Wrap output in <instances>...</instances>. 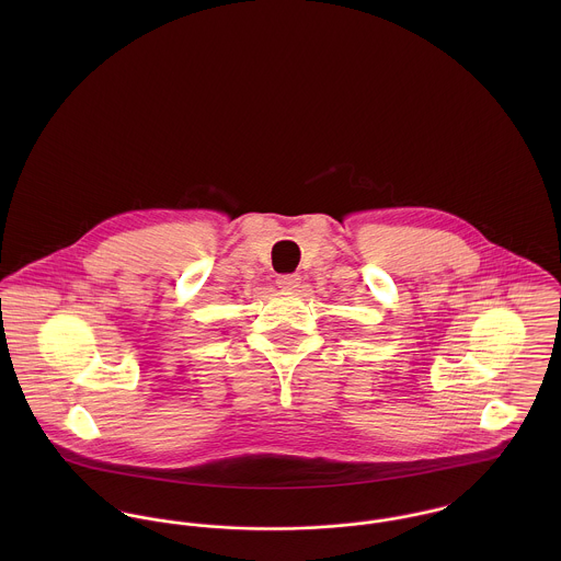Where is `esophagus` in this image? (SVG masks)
Here are the masks:
<instances>
[{"mask_svg":"<svg viewBox=\"0 0 561 561\" xmlns=\"http://www.w3.org/2000/svg\"><path fill=\"white\" fill-rule=\"evenodd\" d=\"M276 285H278L280 289L294 291V289L300 287V276H298V274H280V276L276 278Z\"/></svg>","mask_w":561,"mask_h":561,"instance_id":"obj_1","label":"esophagus"}]
</instances>
